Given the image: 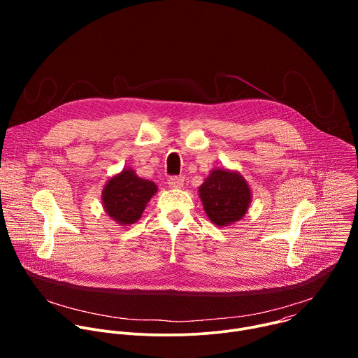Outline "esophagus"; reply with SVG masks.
<instances>
[{
	"label": "esophagus",
	"mask_w": 358,
	"mask_h": 358,
	"mask_svg": "<svg viewBox=\"0 0 358 358\" xmlns=\"http://www.w3.org/2000/svg\"><path fill=\"white\" fill-rule=\"evenodd\" d=\"M167 184H169V187H170V188L177 189V188H182V185H184V180H182V177H170Z\"/></svg>",
	"instance_id": "obj_1"
}]
</instances>
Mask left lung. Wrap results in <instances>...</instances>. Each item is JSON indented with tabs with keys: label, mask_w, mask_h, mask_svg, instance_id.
Returning <instances> with one entry per match:
<instances>
[{
	"label": "left lung",
	"mask_w": 358,
	"mask_h": 358,
	"mask_svg": "<svg viewBox=\"0 0 358 358\" xmlns=\"http://www.w3.org/2000/svg\"><path fill=\"white\" fill-rule=\"evenodd\" d=\"M198 194L210 221L228 227L241 221L252 202L248 181L235 170L214 169L198 187Z\"/></svg>",
	"instance_id": "1"
}]
</instances>
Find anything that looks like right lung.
Wrapping results in <instances>:
<instances>
[{
	"label": "right lung",
	"mask_w": 358,
	"mask_h": 358,
	"mask_svg": "<svg viewBox=\"0 0 358 358\" xmlns=\"http://www.w3.org/2000/svg\"><path fill=\"white\" fill-rule=\"evenodd\" d=\"M157 189L155 182L138 177L127 167L106 181L101 189V203L108 217L120 227H129L141 218L147 202Z\"/></svg>",
	"instance_id": "right-lung-1"
}]
</instances>
